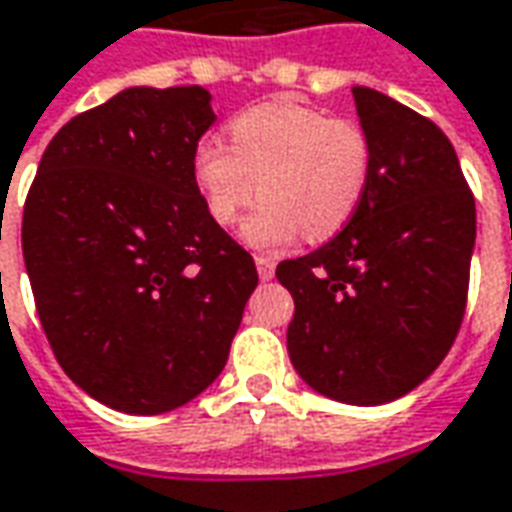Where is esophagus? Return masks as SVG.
<instances>
[{"mask_svg":"<svg viewBox=\"0 0 512 512\" xmlns=\"http://www.w3.org/2000/svg\"><path fill=\"white\" fill-rule=\"evenodd\" d=\"M255 266H257V274H260V280L268 282L274 277V268H277V260L271 255H257L255 257Z\"/></svg>","mask_w":512,"mask_h":512,"instance_id":"34e87169","label":"esophagus"}]
</instances>
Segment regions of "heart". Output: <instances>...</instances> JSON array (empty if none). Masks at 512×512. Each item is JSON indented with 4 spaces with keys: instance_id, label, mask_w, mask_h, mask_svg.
Segmentation results:
<instances>
[{
    "instance_id": "heart-1",
    "label": "heart",
    "mask_w": 512,
    "mask_h": 512,
    "mask_svg": "<svg viewBox=\"0 0 512 512\" xmlns=\"http://www.w3.org/2000/svg\"><path fill=\"white\" fill-rule=\"evenodd\" d=\"M230 146L202 138L191 171L210 219L232 224L260 188V205L241 224L257 249L293 244L302 232L324 241L355 216L371 177V144L352 121L316 107L274 102L230 121Z\"/></svg>"
}]
</instances>
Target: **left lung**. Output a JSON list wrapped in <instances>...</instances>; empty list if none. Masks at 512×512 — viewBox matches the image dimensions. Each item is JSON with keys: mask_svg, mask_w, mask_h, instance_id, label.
<instances>
[{"mask_svg": "<svg viewBox=\"0 0 512 512\" xmlns=\"http://www.w3.org/2000/svg\"><path fill=\"white\" fill-rule=\"evenodd\" d=\"M371 177L330 244L282 260L296 374L343 405H385L430 377L466 313L477 210L455 146L430 119L352 88Z\"/></svg>", "mask_w": 512, "mask_h": 512, "instance_id": "8db88e82", "label": "left lung"}]
</instances>
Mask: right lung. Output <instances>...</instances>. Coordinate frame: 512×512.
Segmentation results:
<instances>
[{"instance_id": "add662e5", "label": "right lung", "mask_w": 512, "mask_h": 512, "mask_svg": "<svg viewBox=\"0 0 512 512\" xmlns=\"http://www.w3.org/2000/svg\"><path fill=\"white\" fill-rule=\"evenodd\" d=\"M216 113L199 85L124 88L46 146L21 249L57 363L96 402L157 416L210 388L257 288L210 219L191 157Z\"/></svg>"}]
</instances>
